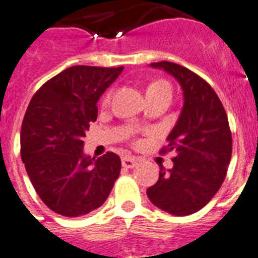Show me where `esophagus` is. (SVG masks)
<instances>
[{"instance_id": "1", "label": "esophagus", "mask_w": 258, "mask_h": 258, "mask_svg": "<svg viewBox=\"0 0 258 258\" xmlns=\"http://www.w3.org/2000/svg\"><path fill=\"white\" fill-rule=\"evenodd\" d=\"M136 163H138V160L135 158H133V156H123L122 159V165L124 168H134Z\"/></svg>"}]
</instances>
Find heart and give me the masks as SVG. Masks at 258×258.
I'll list each match as a JSON object with an SVG mask.
<instances>
[{
  "instance_id": "b5f03b06",
  "label": "heart",
  "mask_w": 258,
  "mask_h": 258,
  "mask_svg": "<svg viewBox=\"0 0 258 258\" xmlns=\"http://www.w3.org/2000/svg\"><path fill=\"white\" fill-rule=\"evenodd\" d=\"M112 90H108L107 93L104 94L103 102L104 104L108 103L112 96ZM172 95V87L169 85L168 81L165 79H155L147 86V98L148 100L156 99V98H171Z\"/></svg>"
}]
</instances>
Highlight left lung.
<instances>
[{
	"label": "left lung",
	"mask_w": 258,
	"mask_h": 258,
	"mask_svg": "<svg viewBox=\"0 0 258 258\" xmlns=\"http://www.w3.org/2000/svg\"><path fill=\"white\" fill-rule=\"evenodd\" d=\"M177 79L184 106L168 144L173 167H160L159 180L147 189L151 203L175 216H188L211 202L227 176L232 156V133L227 112L208 82L189 69L162 60L151 63Z\"/></svg>",
	"instance_id": "1"
}]
</instances>
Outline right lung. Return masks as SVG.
<instances>
[{"label": "right lung", "instance_id": "add662e5", "mask_svg": "<svg viewBox=\"0 0 258 258\" xmlns=\"http://www.w3.org/2000/svg\"><path fill=\"white\" fill-rule=\"evenodd\" d=\"M120 68L71 66L33 95L21 128V158L35 192L53 212L85 216L107 200L122 162L114 152L83 155V138L98 116L96 102Z\"/></svg>", "mask_w": 258, "mask_h": 258}]
</instances>
